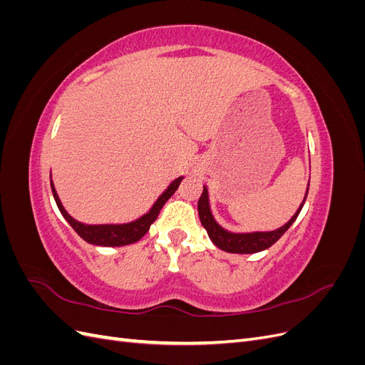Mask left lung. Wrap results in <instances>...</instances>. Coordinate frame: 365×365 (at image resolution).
<instances>
[{
	"instance_id": "obj_1",
	"label": "left lung",
	"mask_w": 365,
	"mask_h": 365,
	"mask_svg": "<svg viewBox=\"0 0 365 365\" xmlns=\"http://www.w3.org/2000/svg\"><path fill=\"white\" fill-rule=\"evenodd\" d=\"M307 192H309V184H307L304 200L300 204V207H298L295 215L283 227L274 230V231L231 233V231L222 228L216 222V219L212 215V210H210L208 190H207L205 185H204V190H202L200 201H197V213H200L201 224L207 230L208 237L212 239V242L217 248H220L222 251H227V252H235V254H252V252H259V251L269 248L286 233V231H288V228L294 224V220L302 212V208H303L304 201H306Z\"/></svg>"
}]
</instances>
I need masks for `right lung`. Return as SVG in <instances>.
<instances>
[{
  "label": "right lung",
  "instance_id": "obj_1",
  "mask_svg": "<svg viewBox=\"0 0 365 365\" xmlns=\"http://www.w3.org/2000/svg\"><path fill=\"white\" fill-rule=\"evenodd\" d=\"M181 181H182V176L173 180L168 189L161 193V196L155 201V204L152 205L149 212L146 215H143L141 217L132 220V222H128V224H103V225H88L71 217L67 213V210L63 208L59 196L56 193V189H54L53 181H50V185H51L54 201H56L62 216L83 240H86L88 244L98 245V247H123V245L134 244V242L140 240L148 233L150 225L155 222V219L158 217L160 210L165 202H168L169 197L176 192Z\"/></svg>",
  "mask_w": 365,
  "mask_h": 365
}]
</instances>
